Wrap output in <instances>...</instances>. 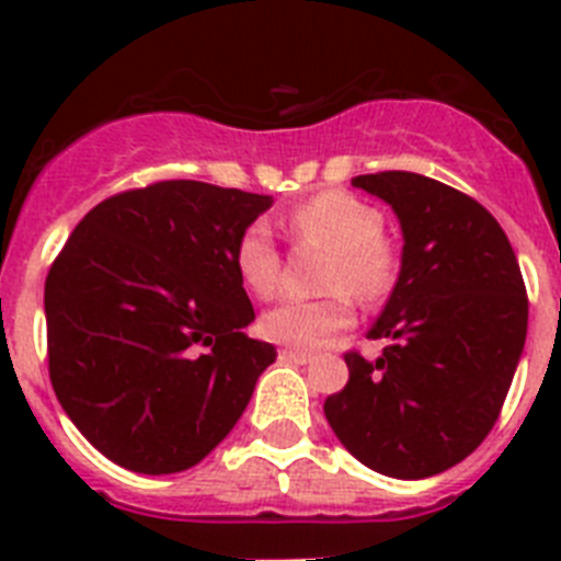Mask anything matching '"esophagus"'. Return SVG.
Returning a JSON list of instances; mask_svg holds the SVG:
<instances>
[{"label":"esophagus","mask_w":561,"mask_h":561,"mask_svg":"<svg viewBox=\"0 0 561 561\" xmlns=\"http://www.w3.org/2000/svg\"><path fill=\"white\" fill-rule=\"evenodd\" d=\"M280 359H284V362H295V365H306V362L311 359V354H306V351L284 348V351H280Z\"/></svg>","instance_id":"esophagus-1"}]
</instances>
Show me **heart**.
<instances>
[{
	"label": "heart",
	"mask_w": 561,
	"mask_h": 561,
	"mask_svg": "<svg viewBox=\"0 0 561 561\" xmlns=\"http://www.w3.org/2000/svg\"><path fill=\"white\" fill-rule=\"evenodd\" d=\"M289 232L304 241L329 250L325 289L334 295L323 300H284L272 306L261 320L270 340L289 348H320L354 320L351 291L370 304L393 286L399 257L388 238H381V213L365 199L345 191H325L289 213ZM236 272L247 291L272 297L280 280V257L270 227L255 221L236 241Z\"/></svg>",
	"instance_id": "heart-1"
}]
</instances>
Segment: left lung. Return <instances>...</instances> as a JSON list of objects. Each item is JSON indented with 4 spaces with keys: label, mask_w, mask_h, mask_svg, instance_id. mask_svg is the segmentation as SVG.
I'll list each match as a JSON object with an SVG mask.
<instances>
[{
    "label": "left lung",
    "mask_w": 561,
    "mask_h": 561,
    "mask_svg": "<svg viewBox=\"0 0 561 561\" xmlns=\"http://www.w3.org/2000/svg\"><path fill=\"white\" fill-rule=\"evenodd\" d=\"M393 207L401 270L370 340L345 354L348 385L325 419L342 447L388 478L421 480L460 463L497 421L528 331L523 272L503 227L466 193L410 171L354 176Z\"/></svg>",
    "instance_id": "8db88e82"
}]
</instances>
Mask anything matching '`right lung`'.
Listing matches in <instances>:
<instances>
[{"instance_id":"right-lung-1","label":"right lung","mask_w":561,"mask_h":561,"mask_svg":"<svg viewBox=\"0 0 561 561\" xmlns=\"http://www.w3.org/2000/svg\"><path fill=\"white\" fill-rule=\"evenodd\" d=\"M272 196L193 180L117 193L78 221L44 284L49 379L83 438L140 474L219 447L275 345L236 272Z\"/></svg>"}]
</instances>
